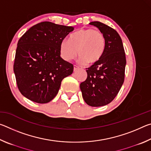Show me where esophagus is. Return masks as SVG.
<instances>
[{
    "label": "esophagus",
    "mask_w": 151,
    "mask_h": 151,
    "mask_svg": "<svg viewBox=\"0 0 151 151\" xmlns=\"http://www.w3.org/2000/svg\"><path fill=\"white\" fill-rule=\"evenodd\" d=\"M78 68V66H76V65H74V71L76 70Z\"/></svg>",
    "instance_id": "obj_1"
}]
</instances>
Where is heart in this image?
Wrapping results in <instances>:
<instances>
[{
    "label": "heart",
    "mask_w": 151,
    "mask_h": 151,
    "mask_svg": "<svg viewBox=\"0 0 151 151\" xmlns=\"http://www.w3.org/2000/svg\"><path fill=\"white\" fill-rule=\"evenodd\" d=\"M105 46V38L100 30L83 29L61 42L60 53L64 60L69 62L75 59L78 52L81 63L93 64L101 59Z\"/></svg>",
    "instance_id": "1"
}]
</instances>
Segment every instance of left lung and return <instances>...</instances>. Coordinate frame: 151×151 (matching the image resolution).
Wrapping results in <instances>:
<instances>
[{"instance_id":"obj_1","label":"left lung","mask_w":151,"mask_h":151,"mask_svg":"<svg viewBox=\"0 0 151 151\" xmlns=\"http://www.w3.org/2000/svg\"><path fill=\"white\" fill-rule=\"evenodd\" d=\"M90 24L104 35L105 50L100 60L86 68L87 78L80 88L86 104L102 106L113 101L124 83L126 57L121 38L115 30L99 21Z\"/></svg>"}]
</instances>
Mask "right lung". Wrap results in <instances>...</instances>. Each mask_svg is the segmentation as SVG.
Listing matches in <instances>:
<instances>
[{"instance_id":"right-lung-1","label":"right lung","mask_w":151,"mask_h":151,"mask_svg":"<svg viewBox=\"0 0 151 151\" xmlns=\"http://www.w3.org/2000/svg\"><path fill=\"white\" fill-rule=\"evenodd\" d=\"M72 27L42 22L32 27L17 44L13 69L22 95L37 103L52 101L64 78L73 72V65L60 57L61 42Z\"/></svg>"}]
</instances>
